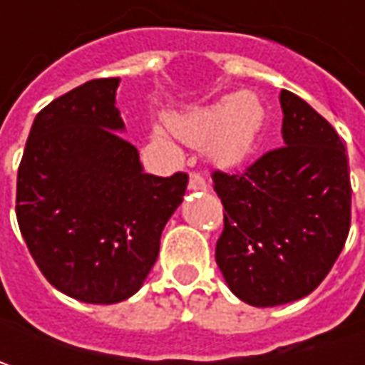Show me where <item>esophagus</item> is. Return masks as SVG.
I'll return each mask as SVG.
<instances>
[{
    "label": "esophagus",
    "mask_w": 365,
    "mask_h": 365,
    "mask_svg": "<svg viewBox=\"0 0 365 365\" xmlns=\"http://www.w3.org/2000/svg\"><path fill=\"white\" fill-rule=\"evenodd\" d=\"M189 189L190 190H207V180L201 173H190L189 176Z\"/></svg>",
    "instance_id": "1"
}]
</instances>
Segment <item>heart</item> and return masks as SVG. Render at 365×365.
I'll return each mask as SVG.
<instances>
[{"label":"heart","mask_w":365,"mask_h":365,"mask_svg":"<svg viewBox=\"0 0 365 365\" xmlns=\"http://www.w3.org/2000/svg\"><path fill=\"white\" fill-rule=\"evenodd\" d=\"M264 120L266 109L258 95L242 91L190 111L182 120L175 121V128L195 146H203L213 139L211 146L217 158L235 160L254 146ZM154 135L162 138V130H156Z\"/></svg>","instance_id":"1"}]
</instances>
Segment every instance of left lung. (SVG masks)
Returning a JSON list of instances; mask_svg holds the SVG:
<instances>
[{"label": "left lung", "mask_w": 365, "mask_h": 365, "mask_svg": "<svg viewBox=\"0 0 365 365\" xmlns=\"http://www.w3.org/2000/svg\"><path fill=\"white\" fill-rule=\"evenodd\" d=\"M282 140L245 170L213 173L223 203L215 259L232 292L252 307L311 294L344 250L351 225L345 146L329 121L282 89Z\"/></svg>", "instance_id": "8db88e82"}]
</instances>
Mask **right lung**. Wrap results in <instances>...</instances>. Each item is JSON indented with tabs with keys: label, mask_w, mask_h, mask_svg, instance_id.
Here are the masks:
<instances>
[{
	"label": "right lung",
	"mask_w": 365,
	"mask_h": 365,
	"mask_svg": "<svg viewBox=\"0 0 365 365\" xmlns=\"http://www.w3.org/2000/svg\"><path fill=\"white\" fill-rule=\"evenodd\" d=\"M120 78H93L36 115L18 168L16 215L44 278L83 302L135 294L189 175H146L123 140Z\"/></svg>",
	"instance_id": "obj_1"
}]
</instances>
